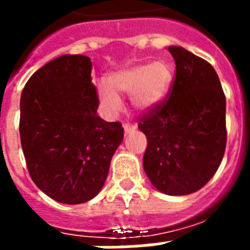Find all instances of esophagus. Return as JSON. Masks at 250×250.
I'll use <instances>...</instances> for the list:
<instances>
[{"mask_svg": "<svg viewBox=\"0 0 250 250\" xmlns=\"http://www.w3.org/2000/svg\"><path fill=\"white\" fill-rule=\"evenodd\" d=\"M123 128H125V133H131L137 128V125H135V123H129V122H125V123H123Z\"/></svg>", "mask_w": 250, "mask_h": 250, "instance_id": "1", "label": "esophagus"}]
</instances>
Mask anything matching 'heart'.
I'll return each instance as SVG.
<instances>
[{"mask_svg":"<svg viewBox=\"0 0 250 250\" xmlns=\"http://www.w3.org/2000/svg\"><path fill=\"white\" fill-rule=\"evenodd\" d=\"M174 79L172 66L166 61L129 64L113 71L107 84L97 88L98 97L106 113L117 114L122 107L121 94H131V104L139 111L154 109L170 92Z\"/></svg>","mask_w":250,"mask_h":250,"instance_id":"obj_1","label":"heart"}]
</instances>
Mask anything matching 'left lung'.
<instances>
[{
    "label": "left lung",
    "mask_w": 250,
    "mask_h": 250,
    "mask_svg": "<svg viewBox=\"0 0 250 250\" xmlns=\"http://www.w3.org/2000/svg\"><path fill=\"white\" fill-rule=\"evenodd\" d=\"M176 74L170 97L140 119L144 170L162 193L186 196L217 172L226 150V97L213 66L182 46H168Z\"/></svg>",
    "instance_id": "8db88e82"
}]
</instances>
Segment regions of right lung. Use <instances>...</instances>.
Wrapping results in <instances>:
<instances>
[{"instance_id": "right-lung-1", "label": "right lung", "mask_w": 250, "mask_h": 250, "mask_svg": "<svg viewBox=\"0 0 250 250\" xmlns=\"http://www.w3.org/2000/svg\"><path fill=\"white\" fill-rule=\"evenodd\" d=\"M90 72L89 57H58L29 78L21 97L29 176L46 196L68 205L100 193L125 133L119 122L98 117Z\"/></svg>"}]
</instances>
